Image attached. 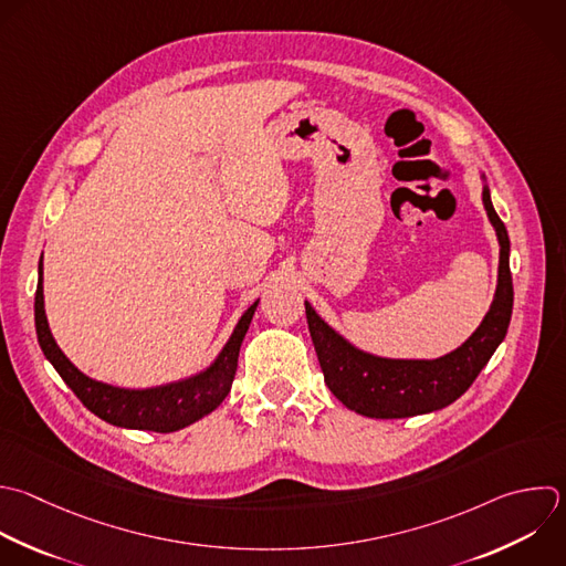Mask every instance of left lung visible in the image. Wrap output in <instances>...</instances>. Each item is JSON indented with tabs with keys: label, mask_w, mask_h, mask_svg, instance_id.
<instances>
[{
	"label": "left lung",
	"mask_w": 566,
	"mask_h": 566,
	"mask_svg": "<svg viewBox=\"0 0 566 566\" xmlns=\"http://www.w3.org/2000/svg\"><path fill=\"white\" fill-rule=\"evenodd\" d=\"M482 203L500 243L497 287L484 321L455 352L436 360L378 358L352 347L305 303L307 327L325 382L352 411L367 418H409L442 409L471 387L506 336L513 310L509 234L493 210L489 188L482 190Z\"/></svg>",
	"instance_id": "1"
}]
</instances>
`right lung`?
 Masks as SVG:
<instances>
[{"label": "right lung", "instance_id": "right-lung-1", "mask_svg": "<svg viewBox=\"0 0 566 566\" xmlns=\"http://www.w3.org/2000/svg\"><path fill=\"white\" fill-rule=\"evenodd\" d=\"M256 305L259 301L248 307L234 334L226 343L223 352L206 371L188 380L155 387V389H122L106 382H97L86 374H82L64 356L46 321L42 263H40V281L35 292V327H38V340L44 356L53 363L57 374L75 391V396L84 402V407H88L95 416L126 429H146V431L168 433V431H177L192 424L195 420L214 411L223 402V398L232 387L237 365H239V349L252 323Z\"/></svg>", "mask_w": 566, "mask_h": 566}]
</instances>
